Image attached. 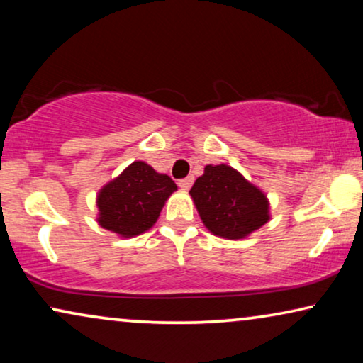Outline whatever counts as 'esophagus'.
Instances as JSON below:
<instances>
[{"label": "esophagus", "mask_w": 363, "mask_h": 363, "mask_svg": "<svg viewBox=\"0 0 363 363\" xmlns=\"http://www.w3.org/2000/svg\"><path fill=\"white\" fill-rule=\"evenodd\" d=\"M193 182H195V178H193V177L182 178V180L178 182V186H180L182 190H190V186L193 185Z\"/></svg>", "instance_id": "1"}]
</instances>
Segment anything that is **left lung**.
Instances as JSON below:
<instances>
[{"mask_svg":"<svg viewBox=\"0 0 363 363\" xmlns=\"http://www.w3.org/2000/svg\"><path fill=\"white\" fill-rule=\"evenodd\" d=\"M190 195L208 230L226 240L245 238L269 220L264 193L228 165H206Z\"/></svg>","mask_w":363,"mask_h":363,"instance_id":"8db88e82","label":"left lung"}]
</instances>
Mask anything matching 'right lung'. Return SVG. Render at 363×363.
Listing matches in <instances>:
<instances>
[{"label": "right lung", "instance_id": "obj_1", "mask_svg": "<svg viewBox=\"0 0 363 363\" xmlns=\"http://www.w3.org/2000/svg\"><path fill=\"white\" fill-rule=\"evenodd\" d=\"M175 190L170 177L147 163L133 162L99 193V225L125 238L140 235L153 226Z\"/></svg>", "mask_w": 363, "mask_h": 363}]
</instances>
